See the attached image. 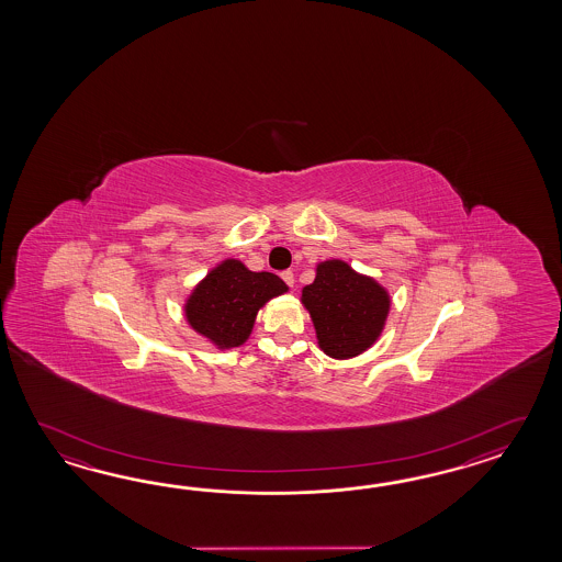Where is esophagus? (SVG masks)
I'll return each instance as SVG.
<instances>
[{
    "label": "esophagus",
    "mask_w": 562,
    "mask_h": 562,
    "mask_svg": "<svg viewBox=\"0 0 562 562\" xmlns=\"http://www.w3.org/2000/svg\"><path fill=\"white\" fill-rule=\"evenodd\" d=\"M281 279H283L289 286L295 285V276H293V271H283V273H281Z\"/></svg>",
    "instance_id": "esophagus-1"
}]
</instances>
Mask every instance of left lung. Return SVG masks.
<instances>
[{
	"instance_id": "obj_1",
	"label": "left lung",
	"mask_w": 562,
	"mask_h": 562,
	"mask_svg": "<svg viewBox=\"0 0 562 562\" xmlns=\"http://www.w3.org/2000/svg\"><path fill=\"white\" fill-rule=\"evenodd\" d=\"M317 341L335 359L356 358L380 337L390 297L370 277L359 276L344 261L317 267L311 285L303 286Z\"/></svg>"
}]
</instances>
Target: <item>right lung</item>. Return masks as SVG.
Wrapping results in <instances>:
<instances>
[{"mask_svg": "<svg viewBox=\"0 0 562 562\" xmlns=\"http://www.w3.org/2000/svg\"><path fill=\"white\" fill-rule=\"evenodd\" d=\"M285 291L273 273H252L240 261L227 259L196 285L184 311L194 331L228 349L247 341L257 311Z\"/></svg>", "mask_w": 562, "mask_h": 562, "instance_id": "right-lung-1", "label": "right lung"}]
</instances>
